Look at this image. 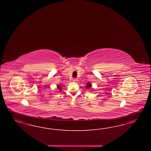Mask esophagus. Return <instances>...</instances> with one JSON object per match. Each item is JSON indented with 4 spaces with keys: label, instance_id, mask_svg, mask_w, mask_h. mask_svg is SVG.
Masks as SVG:
<instances>
[{
    "label": "esophagus",
    "instance_id": "esophagus-1",
    "mask_svg": "<svg viewBox=\"0 0 151 151\" xmlns=\"http://www.w3.org/2000/svg\"><path fill=\"white\" fill-rule=\"evenodd\" d=\"M73 81H74V82H76V81H77V79H73Z\"/></svg>",
    "mask_w": 151,
    "mask_h": 151
}]
</instances>
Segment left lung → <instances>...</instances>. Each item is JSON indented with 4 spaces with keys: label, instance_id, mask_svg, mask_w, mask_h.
Listing matches in <instances>:
<instances>
[{
    "label": "left lung",
    "instance_id": "8db88e82",
    "mask_svg": "<svg viewBox=\"0 0 151 151\" xmlns=\"http://www.w3.org/2000/svg\"><path fill=\"white\" fill-rule=\"evenodd\" d=\"M91 86H92V84L91 83H86V89H90Z\"/></svg>",
    "mask_w": 151,
    "mask_h": 151
}]
</instances>
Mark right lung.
<instances>
[{
    "mask_svg": "<svg viewBox=\"0 0 151 151\" xmlns=\"http://www.w3.org/2000/svg\"><path fill=\"white\" fill-rule=\"evenodd\" d=\"M57 88L59 90V91H60V92H61V91H62V86H60L57 85Z\"/></svg>",
    "mask_w": 151,
    "mask_h": 151,
    "instance_id": "1",
    "label": "right lung"
}]
</instances>
